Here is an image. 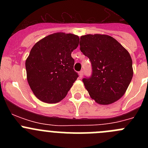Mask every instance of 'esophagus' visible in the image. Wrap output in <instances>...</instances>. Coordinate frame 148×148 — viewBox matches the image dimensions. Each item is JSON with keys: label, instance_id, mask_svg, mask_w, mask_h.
<instances>
[{"label": "esophagus", "instance_id": "1", "mask_svg": "<svg viewBox=\"0 0 148 148\" xmlns=\"http://www.w3.org/2000/svg\"><path fill=\"white\" fill-rule=\"evenodd\" d=\"M83 74H84V71L83 70H82V71H80L79 73V75L80 78H82V77H83Z\"/></svg>", "mask_w": 148, "mask_h": 148}]
</instances>
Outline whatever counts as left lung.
I'll return each instance as SVG.
<instances>
[{
    "instance_id": "left-lung-1",
    "label": "left lung",
    "mask_w": 148,
    "mask_h": 148,
    "mask_svg": "<svg viewBox=\"0 0 148 148\" xmlns=\"http://www.w3.org/2000/svg\"><path fill=\"white\" fill-rule=\"evenodd\" d=\"M79 45L92 64V76L82 79L91 98L104 105L120 99L133 76L129 52L117 40L104 34L82 36Z\"/></svg>"
}]
</instances>
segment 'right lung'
<instances>
[{"instance_id": "add662e5", "label": "right lung", "mask_w": 148, "mask_h": 148, "mask_svg": "<svg viewBox=\"0 0 148 148\" xmlns=\"http://www.w3.org/2000/svg\"><path fill=\"white\" fill-rule=\"evenodd\" d=\"M79 43L78 36L60 32L47 36L33 46L26 69L28 84L38 99L56 103L66 96L79 77L71 55Z\"/></svg>"}]
</instances>
